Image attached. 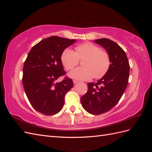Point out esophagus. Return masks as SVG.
Instances as JSON below:
<instances>
[{
    "label": "esophagus",
    "mask_w": 152,
    "mask_h": 152,
    "mask_svg": "<svg viewBox=\"0 0 152 152\" xmlns=\"http://www.w3.org/2000/svg\"><path fill=\"white\" fill-rule=\"evenodd\" d=\"M73 84H76L77 83H78V82H79V81H78V80H73Z\"/></svg>",
    "instance_id": "1"
}]
</instances>
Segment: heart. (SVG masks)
<instances>
[{
    "label": "heart",
    "mask_w": 152,
    "mask_h": 152,
    "mask_svg": "<svg viewBox=\"0 0 152 152\" xmlns=\"http://www.w3.org/2000/svg\"><path fill=\"white\" fill-rule=\"evenodd\" d=\"M79 59L83 66L78 67L69 73L72 79L87 80L92 78L100 79L108 70L110 66L109 54L93 43L86 42L75 47V52L69 48L63 50L61 60L66 70H70L79 63Z\"/></svg>",
    "instance_id": "1"
}]
</instances>
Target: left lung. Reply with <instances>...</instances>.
Here are the masks:
<instances>
[{
	"mask_svg": "<svg viewBox=\"0 0 152 152\" xmlns=\"http://www.w3.org/2000/svg\"><path fill=\"white\" fill-rule=\"evenodd\" d=\"M94 42L107 50L111 63L102 79L96 84H87V92L80 102L87 112L100 115L112 109L121 99L128 84L130 66L125 51L116 42L108 39Z\"/></svg>",
	"mask_w": 152,
	"mask_h": 152,
	"instance_id": "1",
	"label": "left lung"
}]
</instances>
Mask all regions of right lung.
Wrapping results in <instances>:
<instances>
[{
	"instance_id": "add662e5",
	"label": "right lung",
	"mask_w": 152,
	"mask_h": 152,
	"mask_svg": "<svg viewBox=\"0 0 152 152\" xmlns=\"http://www.w3.org/2000/svg\"><path fill=\"white\" fill-rule=\"evenodd\" d=\"M76 42L53 36L42 40L31 49L23 69V85L30 104L37 111L53 115L62 109L65 96L73 86V80L65 77L61 60L63 51Z\"/></svg>"
}]
</instances>
